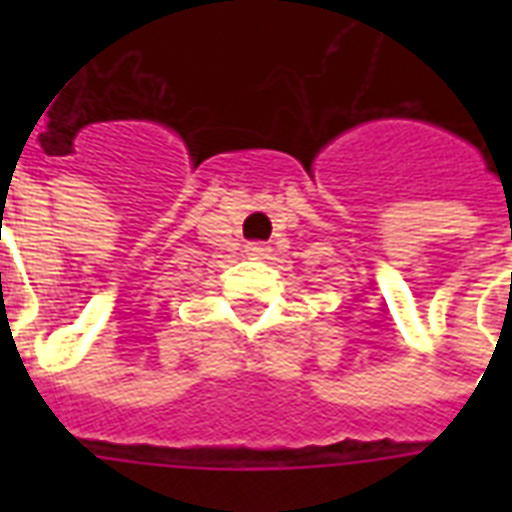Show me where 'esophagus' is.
<instances>
[{"label": "esophagus", "mask_w": 512, "mask_h": 512, "mask_svg": "<svg viewBox=\"0 0 512 512\" xmlns=\"http://www.w3.org/2000/svg\"><path fill=\"white\" fill-rule=\"evenodd\" d=\"M244 252H247L252 260H263V257H268L271 247H268V244H263V241H249L247 247H244Z\"/></svg>", "instance_id": "34e87169"}]
</instances>
